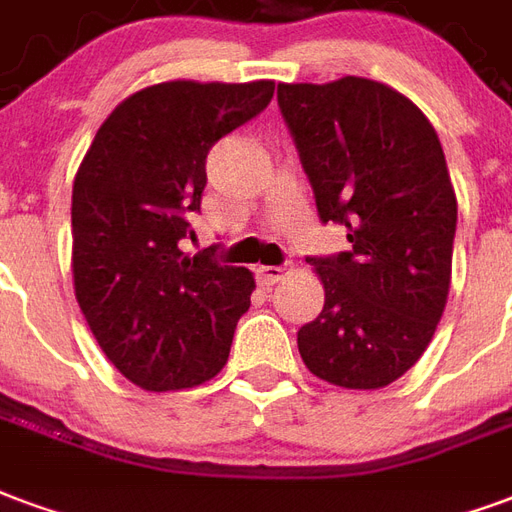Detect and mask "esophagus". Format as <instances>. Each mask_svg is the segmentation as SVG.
Instances as JSON below:
<instances>
[{
	"label": "esophagus",
	"mask_w": 512,
	"mask_h": 512,
	"mask_svg": "<svg viewBox=\"0 0 512 512\" xmlns=\"http://www.w3.org/2000/svg\"><path fill=\"white\" fill-rule=\"evenodd\" d=\"M283 267H270V264H264V267H259L256 270V278H259V283H264V286H272V283H278L283 278Z\"/></svg>",
	"instance_id": "obj_1"
}]
</instances>
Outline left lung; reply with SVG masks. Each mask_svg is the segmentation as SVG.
<instances>
[{
    "label": "left lung",
    "mask_w": 512,
    "mask_h": 512,
    "mask_svg": "<svg viewBox=\"0 0 512 512\" xmlns=\"http://www.w3.org/2000/svg\"><path fill=\"white\" fill-rule=\"evenodd\" d=\"M278 106L319 220L349 240L308 259L324 308L297 333L302 363L338 387H387L420 360L450 292L458 204L439 136L371 78L278 84Z\"/></svg>",
    "instance_id": "left-lung-1"
}]
</instances>
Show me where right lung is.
I'll use <instances>...</instances> for the list:
<instances>
[{
	"mask_svg": "<svg viewBox=\"0 0 512 512\" xmlns=\"http://www.w3.org/2000/svg\"><path fill=\"white\" fill-rule=\"evenodd\" d=\"M272 81L155 84L100 125L73 182V281L89 330L130 382L166 393L207 382L229 360L253 275L193 259L207 155L270 106Z\"/></svg>",
	"mask_w": 512,
	"mask_h": 512,
	"instance_id": "right-lung-1",
	"label": "right lung"
}]
</instances>
